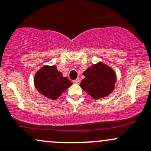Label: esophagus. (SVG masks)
I'll list each match as a JSON object with an SVG mask.
<instances>
[{
	"instance_id": "34e87169",
	"label": "esophagus",
	"mask_w": 151,
	"mask_h": 151,
	"mask_svg": "<svg viewBox=\"0 0 151 151\" xmlns=\"http://www.w3.org/2000/svg\"><path fill=\"white\" fill-rule=\"evenodd\" d=\"M73 82L75 83V84H79V83H80V79H79V78H77L76 79L73 80Z\"/></svg>"
}]
</instances>
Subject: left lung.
<instances>
[{
  "label": "left lung",
  "mask_w": 151,
  "mask_h": 151,
  "mask_svg": "<svg viewBox=\"0 0 151 151\" xmlns=\"http://www.w3.org/2000/svg\"><path fill=\"white\" fill-rule=\"evenodd\" d=\"M80 86L93 99H98L111 93L116 80L115 72L102 62L91 65L84 71Z\"/></svg>",
  "instance_id": "left-lung-1"
}]
</instances>
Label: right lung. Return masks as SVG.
I'll list each match as a JSON object with an SVG mask.
<instances>
[{"instance_id":"1","label":"right lung","mask_w":151,"mask_h":151,"mask_svg":"<svg viewBox=\"0 0 151 151\" xmlns=\"http://www.w3.org/2000/svg\"><path fill=\"white\" fill-rule=\"evenodd\" d=\"M34 84L41 94L52 99H57L72 84L55 65H45L40 69L35 75Z\"/></svg>"}]
</instances>
